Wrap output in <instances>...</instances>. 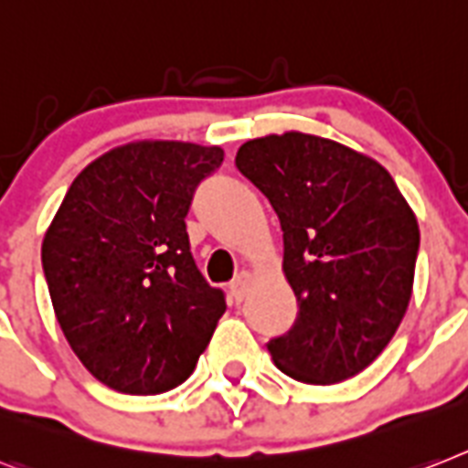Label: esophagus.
<instances>
[{
  "label": "esophagus",
  "mask_w": 468,
  "mask_h": 468,
  "mask_svg": "<svg viewBox=\"0 0 468 468\" xmlns=\"http://www.w3.org/2000/svg\"><path fill=\"white\" fill-rule=\"evenodd\" d=\"M250 280H253V275L243 270V272H239V275H237V280L231 282V294L237 296V301H243V296L249 294Z\"/></svg>",
  "instance_id": "obj_1"
}]
</instances>
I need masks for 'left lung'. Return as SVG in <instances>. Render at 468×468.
I'll list each match as a JSON object with an SVG mask.
<instances>
[{
    "label": "left lung",
    "mask_w": 468,
    "mask_h": 468,
    "mask_svg": "<svg viewBox=\"0 0 468 468\" xmlns=\"http://www.w3.org/2000/svg\"><path fill=\"white\" fill-rule=\"evenodd\" d=\"M237 167L277 212L282 270L299 315L270 339L277 368L332 385L368 368L407 313L419 222L373 157L330 138L287 131L246 141Z\"/></svg>",
    "instance_id": "1"
}]
</instances>
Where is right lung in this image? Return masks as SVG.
Masks as SVG:
<instances>
[{
	"label": "right lung",
	"mask_w": 468,
	"mask_h": 468,
	"mask_svg": "<svg viewBox=\"0 0 468 468\" xmlns=\"http://www.w3.org/2000/svg\"><path fill=\"white\" fill-rule=\"evenodd\" d=\"M218 145L136 141L73 179L42 241L54 315L80 364L123 395L193 373L227 303L196 268L186 215Z\"/></svg>",
	"instance_id": "right-lung-1"
}]
</instances>
